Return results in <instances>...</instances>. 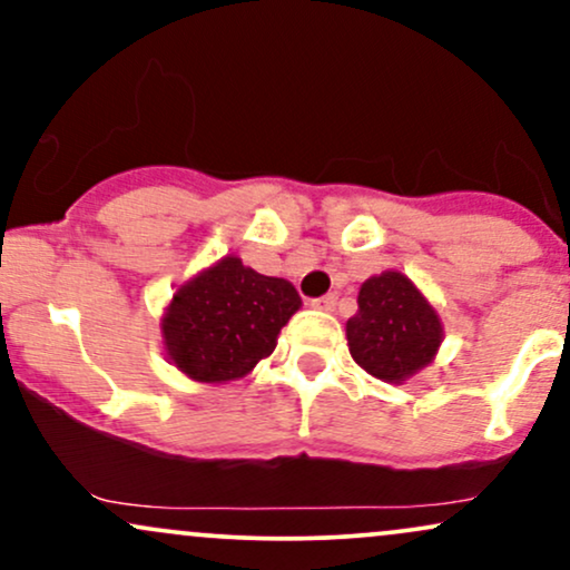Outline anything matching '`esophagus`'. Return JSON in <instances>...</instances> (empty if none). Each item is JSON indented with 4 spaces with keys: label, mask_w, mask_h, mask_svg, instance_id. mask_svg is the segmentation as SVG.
<instances>
[{
    "label": "esophagus",
    "mask_w": 570,
    "mask_h": 570,
    "mask_svg": "<svg viewBox=\"0 0 570 570\" xmlns=\"http://www.w3.org/2000/svg\"><path fill=\"white\" fill-rule=\"evenodd\" d=\"M313 307H318V311H335L337 305V294H324V297H316L311 299Z\"/></svg>",
    "instance_id": "esophagus-1"
}]
</instances>
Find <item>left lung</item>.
Masks as SVG:
<instances>
[{
    "label": "left lung",
    "mask_w": 570,
    "mask_h": 570,
    "mask_svg": "<svg viewBox=\"0 0 570 570\" xmlns=\"http://www.w3.org/2000/svg\"><path fill=\"white\" fill-rule=\"evenodd\" d=\"M353 362L377 381L402 383L431 364L442 322L407 276L385 271L358 289V311L345 324Z\"/></svg>",
    "instance_id": "obj_1"
}]
</instances>
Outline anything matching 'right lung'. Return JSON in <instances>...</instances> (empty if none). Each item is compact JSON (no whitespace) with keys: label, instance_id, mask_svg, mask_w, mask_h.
Here are the masks:
<instances>
[{"label":"right lung","instance_id":"obj_1","mask_svg":"<svg viewBox=\"0 0 570 570\" xmlns=\"http://www.w3.org/2000/svg\"><path fill=\"white\" fill-rule=\"evenodd\" d=\"M299 305L289 281L225 257L174 294L160 324L163 345L174 367L193 381H238L271 356L281 326Z\"/></svg>","mask_w":570,"mask_h":570}]
</instances>
